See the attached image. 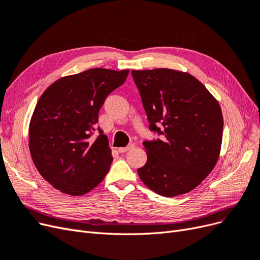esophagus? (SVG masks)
<instances>
[{
    "instance_id": "esophagus-1",
    "label": "esophagus",
    "mask_w": 260,
    "mask_h": 260,
    "mask_svg": "<svg viewBox=\"0 0 260 260\" xmlns=\"http://www.w3.org/2000/svg\"><path fill=\"white\" fill-rule=\"evenodd\" d=\"M134 147H135V146H134L133 144H132V145H128L127 147H121V148H119V149H118V151H119L120 153L127 152V151H129V150H132Z\"/></svg>"
}]
</instances>
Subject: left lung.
Instances as JSON below:
<instances>
[{
  "mask_svg": "<svg viewBox=\"0 0 260 260\" xmlns=\"http://www.w3.org/2000/svg\"><path fill=\"white\" fill-rule=\"evenodd\" d=\"M150 131L164 137L144 141L147 163L138 169L145 185L163 197L197 188L218 161L223 119L218 102L187 72L132 70Z\"/></svg>",
  "mask_w": 260,
  "mask_h": 260,
  "instance_id": "1",
  "label": "left lung"
}]
</instances>
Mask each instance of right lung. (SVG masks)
Returning a JSON list of instances; mask_svg holds the SVG:
<instances>
[{
	"label": "right lung",
	"mask_w": 260,
	"mask_h": 260,
	"mask_svg": "<svg viewBox=\"0 0 260 260\" xmlns=\"http://www.w3.org/2000/svg\"><path fill=\"white\" fill-rule=\"evenodd\" d=\"M129 70L94 68L55 81L42 94L29 125V149L47 182L69 196H82L104 180L112 163L103 131L91 138L107 96Z\"/></svg>",
	"instance_id": "add662e5"
}]
</instances>
